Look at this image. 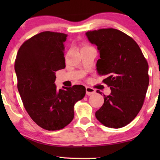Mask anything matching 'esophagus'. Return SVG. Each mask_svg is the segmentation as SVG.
<instances>
[{
	"label": "esophagus",
	"mask_w": 160,
	"mask_h": 160,
	"mask_svg": "<svg viewBox=\"0 0 160 160\" xmlns=\"http://www.w3.org/2000/svg\"><path fill=\"white\" fill-rule=\"evenodd\" d=\"M95 93V90L89 87H86V94L87 95H92Z\"/></svg>",
	"instance_id": "obj_1"
}]
</instances>
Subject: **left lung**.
<instances>
[{"label":"left lung","instance_id":"1","mask_svg":"<svg viewBox=\"0 0 160 160\" xmlns=\"http://www.w3.org/2000/svg\"><path fill=\"white\" fill-rule=\"evenodd\" d=\"M86 36L97 46V71L105 76L102 82L111 91L104 95V103L95 117L108 128L126 126L143 106L149 84L147 61L137 43L120 30L100 29L87 32Z\"/></svg>","mask_w":160,"mask_h":160}]
</instances>
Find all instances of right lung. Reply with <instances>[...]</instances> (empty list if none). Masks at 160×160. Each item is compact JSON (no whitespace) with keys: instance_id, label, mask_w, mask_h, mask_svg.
<instances>
[{"instance_id":"add662e5","label":"right lung","mask_w":160,"mask_h":160,"mask_svg":"<svg viewBox=\"0 0 160 160\" xmlns=\"http://www.w3.org/2000/svg\"><path fill=\"white\" fill-rule=\"evenodd\" d=\"M68 35L45 31L32 36L19 48L15 60L17 88L31 119L47 130H58L74 117V104L86 89L74 85L57 89L56 71L65 68L64 45Z\"/></svg>"}]
</instances>
